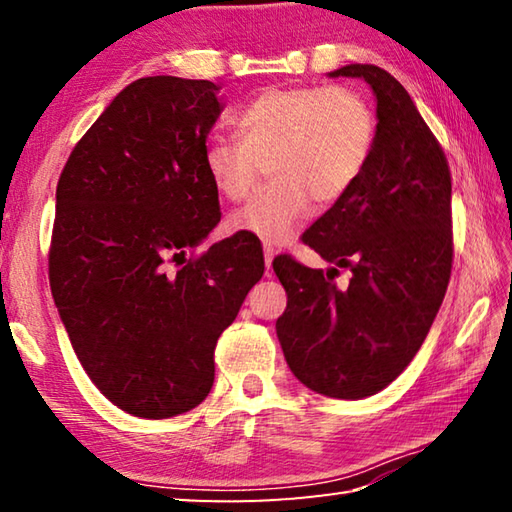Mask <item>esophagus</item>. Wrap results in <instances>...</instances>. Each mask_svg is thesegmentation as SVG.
Instances as JSON below:
<instances>
[{"label": "esophagus", "mask_w": 512, "mask_h": 512, "mask_svg": "<svg viewBox=\"0 0 512 512\" xmlns=\"http://www.w3.org/2000/svg\"><path fill=\"white\" fill-rule=\"evenodd\" d=\"M273 255H275V248L271 244H264V264H266V268H271Z\"/></svg>", "instance_id": "1"}]
</instances>
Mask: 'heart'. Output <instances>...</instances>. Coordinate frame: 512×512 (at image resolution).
<instances>
[{"mask_svg": "<svg viewBox=\"0 0 512 512\" xmlns=\"http://www.w3.org/2000/svg\"><path fill=\"white\" fill-rule=\"evenodd\" d=\"M239 137L216 135L203 164L216 192L244 201L262 178L273 183L230 214L228 228L262 241H289L311 207L341 201L375 151L377 117L359 90L277 85L237 112Z\"/></svg>", "mask_w": 512, "mask_h": 512, "instance_id": "1", "label": "heart"}]
</instances>
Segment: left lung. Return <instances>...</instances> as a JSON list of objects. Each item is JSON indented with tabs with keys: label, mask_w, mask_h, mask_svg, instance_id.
Returning <instances> with one entry per match:
<instances>
[{
	"label": "left lung",
	"mask_w": 512,
	"mask_h": 512,
	"mask_svg": "<svg viewBox=\"0 0 512 512\" xmlns=\"http://www.w3.org/2000/svg\"><path fill=\"white\" fill-rule=\"evenodd\" d=\"M329 76L370 83L375 151L359 183L302 235L336 264L327 273L291 255L273 259L287 291L275 329L284 359L311 391L361 400L409 366L443 305L454 262L452 173L409 92L377 65ZM351 268L348 288L333 275Z\"/></svg>",
	"instance_id": "obj_1"
}]
</instances>
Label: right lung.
<instances>
[{
    "label": "right lung",
    "instance_id": "add662e5",
    "mask_svg": "<svg viewBox=\"0 0 512 512\" xmlns=\"http://www.w3.org/2000/svg\"><path fill=\"white\" fill-rule=\"evenodd\" d=\"M212 81L146 76L76 142L56 187L49 284L92 384L137 418L192 411L264 255L248 235L196 253L221 221L203 151Z\"/></svg>",
    "mask_w": 512,
    "mask_h": 512
}]
</instances>
